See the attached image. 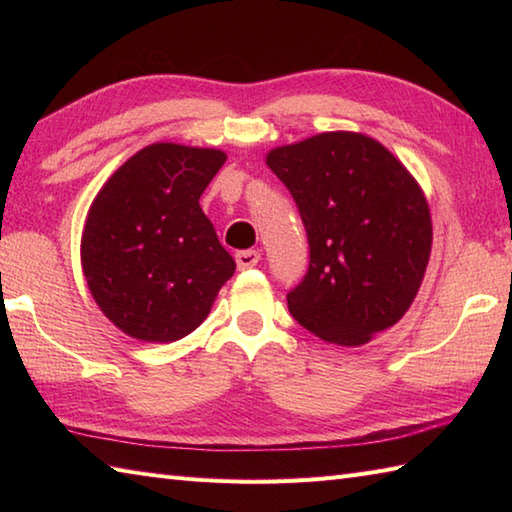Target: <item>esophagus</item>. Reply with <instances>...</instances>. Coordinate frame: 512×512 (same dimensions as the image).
Instances as JSON below:
<instances>
[{
	"label": "esophagus",
	"mask_w": 512,
	"mask_h": 512,
	"mask_svg": "<svg viewBox=\"0 0 512 512\" xmlns=\"http://www.w3.org/2000/svg\"><path fill=\"white\" fill-rule=\"evenodd\" d=\"M259 259H262V253H259V250H239V253H235V262L239 270L257 266Z\"/></svg>",
	"instance_id": "1"
}]
</instances>
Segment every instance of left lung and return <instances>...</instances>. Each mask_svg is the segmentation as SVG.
<instances>
[{
	"mask_svg": "<svg viewBox=\"0 0 512 512\" xmlns=\"http://www.w3.org/2000/svg\"><path fill=\"white\" fill-rule=\"evenodd\" d=\"M295 198L310 268L288 310L321 341L369 343L416 299L429 264V202L407 167L372 136L323 132L266 154Z\"/></svg>",
	"mask_w": 512,
	"mask_h": 512,
	"instance_id": "8db88e82",
	"label": "left lung"
}]
</instances>
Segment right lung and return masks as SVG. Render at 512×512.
Returning <instances> with one entry per match:
<instances>
[{
  "mask_svg": "<svg viewBox=\"0 0 512 512\" xmlns=\"http://www.w3.org/2000/svg\"><path fill=\"white\" fill-rule=\"evenodd\" d=\"M222 149L147 145L118 167L85 217L81 266L96 306L143 343H171L209 317L235 273L200 195Z\"/></svg>",
  "mask_w": 512,
  "mask_h": 512,
  "instance_id": "obj_1",
  "label": "right lung"
}]
</instances>
